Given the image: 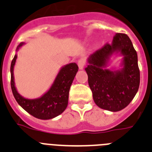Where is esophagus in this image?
Here are the masks:
<instances>
[{"mask_svg":"<svg viewBox=\"0 0 152 152\" xmlns=\"http://www.w3.org/2000/svg\"><path fill=\"white\" fill-rule=\"evenodd\" d=\"M77 65H78L79 69L80 70L84 69V67L85 65V61H84V59H83V58L79 59L78 61H77Z\"/></svg>","mask_w":152,"mask_h":152,"instance_id":"1","label":"esophagus"}]
</instances>
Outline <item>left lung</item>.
<instances>
[{
    "mask_svg": "<svg viewBox=\"0 0 152 152\" xmlns=\"http://www.w3.org/2000/svg\"><path fill=\"white\" fill-rule=\"evenodd\" d=\"M113 55L122 56L120 68H108ZM85 71L94 103L100 108L117 112L132 100L139 88L138 56L129 36L116 33L111 44H106L88 57Z\"/></svg>",
    "mask_w": 152,
    "mask_h": 152,
    "instance_id": "obj_1",
    "label": "left lung"
}]
</instances>
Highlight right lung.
<instances>
[{"label":"right lung","mask_w":152,"mask_h":152,"mask_svg":"<svg viewBox=\"0 0 152 152\" xmlns=\"http://www.w3.org/2000/svg\"><path fill=\"white\" fill-rule=\"evenodd\" d=\"M24 44H19L16 51L17 52ZM17 58L16 54L10 65V74L12 92L19 105L33 116L44 120L53 119L62 113L68 106L70 88L78 71L77 64L69 63L61 67L52 86L45 94L36 99H28L19 94L15 86L13 69Z\"/></svg>","instance_id":"add662e5"}]
</instances>
